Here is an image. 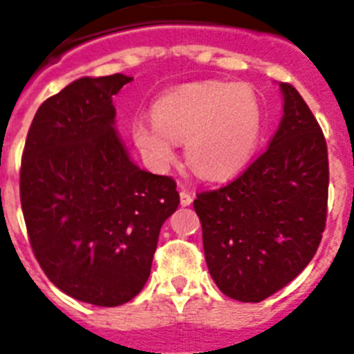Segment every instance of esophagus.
<instances>
[{"label": "esophagus", "mask_w": 354, "mask_h": 354, "mask_svg": "<svg viewBox=\"0 0 354 354\" xmlns=\"http://www.w3.org/2000/svg\"><path fill=\"white\" fill-rule=\"evenodd\" d=\"M192 202H193L192 193L186 192V189H180V205H184V207H186V205H189Z\"/></svg>", "instance_id": "esophagus-1"}]
</instances>
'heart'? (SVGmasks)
<instances>
[{
  "instance_id": "heart-1",
  "label": "heart",
  "mask_w": 354,
  "mask_h": 354,
  "mask_svg": "<svg viewBox=\"0 0 354 354\" xmlns=\"http://www.w3.org/2000/svg\"><path fill=\"white\" fill-rule=\"evenodd\" d=\"M264 115L248 84H184L152 104V118L131 122V136L150 168L162 171L184 142L186 159L205 179H228L248 167L262 138Z\"/></svg>"
}]
</instances>
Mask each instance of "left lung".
Instances as JSON below:
<instances>
[{
  "label": "left lung",
  "mask_w": 354,
  "mask_h": 354,
  "mask_svg": "<svg viewBox=\"0 0 354 354\" xmlns=\"http://www.w3.org/2000/svg\"><path fill=\"white\" fill-rule=\"evenodd\" d=\"M283 117L270 147L227 186L196 193L205 262L218 289L259 303L312 261L326 225V140L289 83H280Z\"/></svg>",
  "instance_id": "obj_1"
}]
</instances>
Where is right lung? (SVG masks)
<instances>
[{
    "instance_id": "obj_1",
    "label": "right lung",
    "mask_w": 354,
    "mask_h": 354,
    "mask_svg": "<svg viewBox=\"0 0 354 354\" xmlns=\"http://www.w3.org/2000/svg\"><path fill=\"white\" fill-rule=\"evenodd\" d=\"M133 77H81L37 109L21 161V207L35 259L60 290L118 306L143 289L177 184L129 159L113 95Z\"/></svg>"
}]
</instances>
